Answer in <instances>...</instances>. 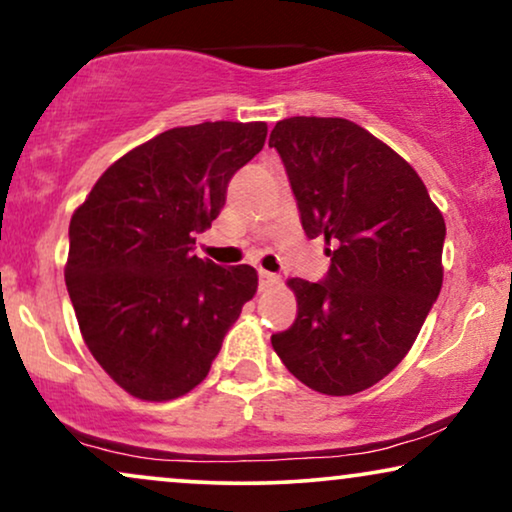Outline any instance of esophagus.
I'll return each instance as SVG.
<instances>
[{
  "label": "esophagus",
  "mask_w": 512,
  "mask_h": 512,
  "mask_svg": "<svg viewBox=\"0 0 512 512\" xmlns=\"http://www.w3.org/2000/svg\"><path fill=\"white\" fill-rule=\"evenodd\" d=\"M276 283H278V276H276V274H271V271L260 269V288H262V290L274 288Z\"/></svg>",
  "instance_id": "34e87169"
}]
</instances>
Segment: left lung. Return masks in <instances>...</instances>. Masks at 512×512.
Instances as JSON below:
<instances>
[{"mask_svg": "<svg viewBox=\"0 0 512 512\" xmlns=\"http://www.w3.org/2000/svg\"><path fill=\"white\" fill-rule=\"evenodd\" d=\"M269 146L304 234L331 257L323 281L290 278L297 316L271 345L312 390L364 392L406 357L442 290L444 217L418 172L352 120H281Z\"/></svg>", "mask_w": 512, "mask_h": 512, "instance_id": "8db88e82", "label": "left lung"}]
</instances>
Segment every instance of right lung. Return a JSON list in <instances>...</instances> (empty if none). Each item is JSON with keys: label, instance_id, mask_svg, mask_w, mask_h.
<instances>
[{"label": "right lung", "instance_id": "1", "mask_svg": "<svg viewBox=\"0 0 512 512\" xmlns=\"http://www.w3.org/2000/svg\"><path fill=\"white\" fill-rule=\"evenodd\" d=\"M267 122L174 127L122 155L70 219L66 286L82 338L132 397L167 401L208 375L257 293L248 264L193 255Z\"/></svg>", "mask_w": 512, "mask_h": 512}]
</instances>
